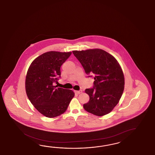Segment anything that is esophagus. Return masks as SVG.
Returning a JSON list of instances; mask_svg holds the SVG:
<instances>
[{"label": "esophagus", "instance_id": "obj_1", "mask_svg": "<svg viewBox=\"0 0 155 155\" xmlns=\"http://www.w3.org/2000/svg\"><path fill=\"white\" fill-rule=\"evenodd\" d=\"M74 92H75V94H81V93L82 92V90H79V91H76V90H75V91H74Z\"/></svg>", "mask_w": 155, "mask_h": 155}]
</instances>
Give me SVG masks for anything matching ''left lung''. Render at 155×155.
<instances>
[{
    "label": "left lung",
    "instance_id": "8db88e82",
    "mask_svg": "<svg viewBox=\"0 0 155 155\" xmlns=\"http://www.w3.org/2000/svg\"><path fill=\"white\" fill-rule=\"evenodd\" d=\"M73 53L88 77H94L93 87L85 90L90 100L84 108L97 116L108 114L118 103L124 88V76L118 61L101 49L73 51Z\"/></svg>",
    "mask_w": 155,
    "mask_h": 155
}]
</instances>
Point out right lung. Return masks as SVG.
I'll return each mask as SVG.
<instances>
[{"label":"right lung","instance_id":"right-lung-1","mask_svg":"<svg viewBox=\"0 0 155 155\" xmlns=\"http://www.w3.org/2000/svg\"><path fill=\"white\" fill-rule=\"evenodd\" d=\"M71 52L50 51L38 56L28 68L25 80L26 92L35 108L48 118L64 113L75 94L57 87L61 67Z\"/></svg>","mask_w":155,"mask_h":155}]
</instances>
